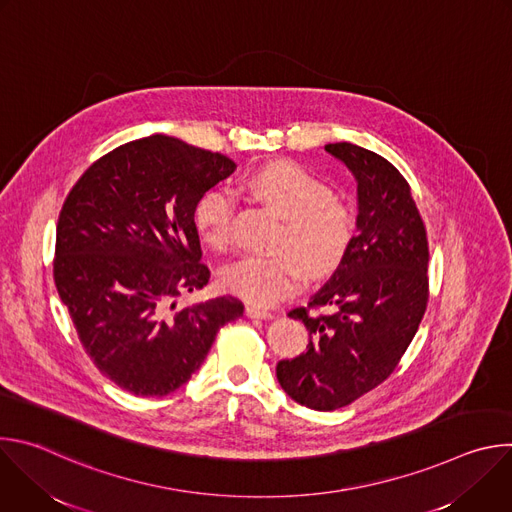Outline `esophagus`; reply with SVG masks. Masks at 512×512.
I'll return each instance as SVG.
<instances>
[{
    "label": "esophagus",
    "mask_w": 512,
    "mask_h": 512,
    "mask_svg": "<svg viewBox=\"0 0 512 512\" xmlns=\"http://www.w3.org/2000/svg\"><path fill=\"white\" fill-rule=\"evenodd\" d=\"M245 314H247L249 318H259V320H267V318H271V312H269V310H263V308L253 306V304H249V306L245 308Z\"/></svg>",
    "instance_id": "34e87169"
}]
</instances>
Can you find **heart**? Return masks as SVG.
Wrapping results in <instances>:
<instances>
[{
  "label": "heart",
  "mask_w": 512,
  "mask_h": 512,
  "mask_svg": "<svg viewBox=\"0 0 512 512\" xmlns=\"http://www.w3.org/2000/svg\"><path fill=\"white\" fill-rule=\"evenodd\" d=\"M245 186L285 225L275 247L279 255L243 257L223 269L229 291L251 304L273 306L300 289L306 271L324 277L338 269L354 239V216L320 178L298 164L275 162L251 174ZM233 216L235 196L229 190L206 192L194 212L204 245L227 249Z\"/></svg>",
  "instance_id": "obj_1"
}]
</instances>
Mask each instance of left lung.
I'll return each instance as SVG.
<instances>
[{
    "label": "left lung",
    "instance_id": "obj_1",
    "mask_svg": "<svg viewBox=\"0 0 512 512\" xmlns=\"http://www.w3.org/2000/svg\"><path fill=\"white\" fill-rule=\"evenodd\" d=\"M326 152L356 180V235L308 308L287 314L306 324L308 350L275 369L281 389L316 411L350 405L395 371L429 296L427 233L407 180L360 145L328 143Z\"/></svg>",
    "mask_w": 512,
    "mask_h": 512
}]
</instances>
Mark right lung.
I'll return each mask as SVG.
<instances>
[{"label":"right lung","mask_w":512,"mask_h":512,"mask_svg":"<svg viewBox=\"0 0 512 512\" xmlns=\"http://www.w3.org/2000/svg\"><path fill=\"white\" fill-rule=\"evenodd\" d=\"M235 168L223 154L152 135L99 158L62 204L58 296L95 367L135 397L180 389L216 332L243 316L233 296L178 308L184 291L210 277L196 204Z\"/></svg>","instance_id":"1"}]
</instances>
